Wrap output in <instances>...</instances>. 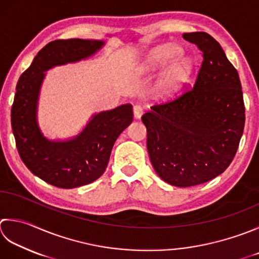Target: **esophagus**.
Here are the masks:
<instances>
[{
  "instance_id": "34e87169",
  "label": "esophagus",
  "mask_w": 259,
  "mask_h": 259,
  "mask_svg": "<svg viewBox=\"0 0 259 259\" xmlns=\"http://www.w3.org/2000/svg\"><path fill=\"white\" fill-rule=\"evenodd\" d=\"M143 113H144V108L141 105H139V104H136L135 106H134V115H135V118L136 119H139L141 115H143Z\"/></svg>"
}]
</instances>
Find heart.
I'll use <instances>...</instances> for the list:
<instances>
[{
	"mask_svg": "<svg viewBox=\"0 0 259 259\" xmlns=\"http://www.w3.org/2000/svg\"><path fill=\"white\" fill-rule=\"evenodd\" d=\"M180 53V49L175 46H166L161 47L151 55V57L147 64V69H154L159 65L165 64L169 58L174 57ZM192 70L191 59L186 57H181L170 66L165 73L163 79L159 84V89L165 94H171L179 90L183 83L189 77Z\"/></svg>",
	"mask_w": 259,
	"mask_h": 259,
	"instance_id": "heart-1",
	"label": "heart"
}]
</instances>
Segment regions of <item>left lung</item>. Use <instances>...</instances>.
<instances>
[{
  "label": "left lung",
  "instance_id": "obj_1",
  "mask_svg": "<svg viewBox=\"0 0 259 259\" xmlns=\"http://www.w3.org/2000/svg\"><path fill=\"white\" fill-rule=\"evenodd\" d=\"M202 52L194 86L143 115L151 165L170 185L189 187L214 179L237 153L245 126L241 84L217 40L184 33Z\"/></svg>",
  "mask_w": 259,
  "mask_h": 259
}]
</instances>
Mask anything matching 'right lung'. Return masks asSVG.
<instances>
[{
  "label": "right lung",
  "mask_w": 259,
  "mask_h": 259,
  "mask_svg": "<svg viewBox=\"0 0 259 259\" xmlns=\"http://www.w3.org/2000/svg\"><path fill=\"white\" fill-rule=\"evenodd\" d=\"M104 45L99 40L66 39L49 42L20 76L11 109V125L18 153L32 174L60 189L90 184L104 173L116 138L134 119L133 105L102 111L92 116L72 140L50 141L37 123L39 90L46 70L78 62Z\"/></svg>",
  "instance_id": "1"
}]
</instances>
